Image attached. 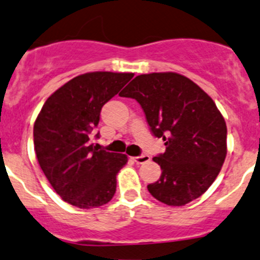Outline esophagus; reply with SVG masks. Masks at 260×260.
I'll return each mask as SVG.
<instances>
[{"instance_id":"1","label":"esophagus","mask_w":260,"mask_h":260,"mask_svg":"<svg viewBox=\"0 0 260 260\" xmlns=\"http://www.w3.org/2000/svg\"><path fill=\"white\" fill-rule=\"evenodd\" d=\"M133 161H135L136 164H145V162H147V161H150V156L148 155L136 156V157H133Z\"/></svg>"}]
</instances>
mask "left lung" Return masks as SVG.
<instances>
[{"instance_id": "8db88e82", "label": "left lung", "mask_w": 260, "mask_h": 260, "mask_svg": "<svg viewBox=\"0 0 260 260\" xmlns=\"http://www.w3.org/2000/svg\"><path fill=\"white\" fill-rule=\"evenodd\" d=\"M119 95L137 100L152 135L162 138L166 147L153 157L162 173L147 185L151 196L168 206L201 197L217 178L228 153V128L215 102L175 72L140 75Z\"/></svg>"}]
</instances>
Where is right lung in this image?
I'll return each mask as SVG.
<instances>
[{
  "instance_id": "add662e5",
  "label": "right lung",
  "mask_w": 260,
  "mask_h": 260,
  "mask_svg": "<svg viewBox=\"0 0 260 260\" xmlns=\"http://www.w3.org/2000/svg\"><path fill=\"white\" fill-rule=\"evenodd\" d=\"M132 77L115 72L80 75L48 98L35 120L38 162L57 194L75 207H100L114 196L117 174L128 158L96 148L90 133L99 124L103 105Z\"/></svg>"
}]
</instances>
